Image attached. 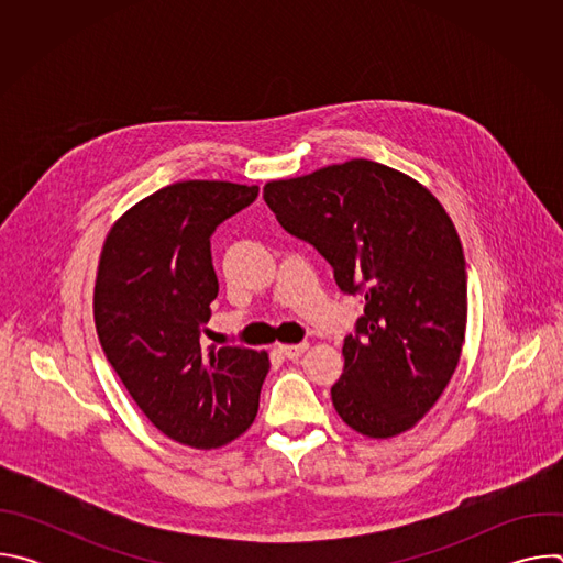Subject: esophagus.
Listing matches in <instances>:
<instances>
[{
	"label": "esophagus",
	"mask_w": 563,
	"mask_h": 563,
	"mask_svg": "<svg viewBox=\"0 0 563 563\" xmlns=\"http://www.w3.org/2000/svg\"><path fill=\"white\" fill-rule=\"evenodd\" d=\"M307 343H296V345H278V350H280V354L283 356H287L289 361H296V358H300L305 352H307Z\"/></svg>",
	"instance_id": "1"
}]
</instances>
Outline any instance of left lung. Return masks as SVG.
<instances>
[{
  "label": "left lung",
  "mask_w": 563,
  "mask_h": 563,
  "mask_svg": "<svg viewBox=\"0 0 563 563\" xmlns=\"http://www.w3.org/2000/svg\"><path fill=\"white\" fill-rule=\"evenodd\" d=\"M263 198L334 267L341 291L365 298L332 387L339 417L369 439L408 432L448 387L465 341L467 276L454 222L428 187L363 157L272 180Z\"/></svg>",
  "instance_id": "1"
}]
</instances>
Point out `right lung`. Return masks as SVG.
<instances>
[{
	"label": "right lung",
	"instance_id": "1",
	"mask_svg": "<svg viewBox=\"0 0 563 563\" xmlns=\"http://www.w3.org/2000/svg\"><path fill=\"white\" fill-rule=\"evenodd\" d=\"M258 187L185 180L124 211L102 245L93 318L107 361L169 439L213 450L256 419L267 352L202 341L218 296L209 238Z\"/></svg>",
	"mask_w": 563,
	"mask_h": 563
}]
</instances>
